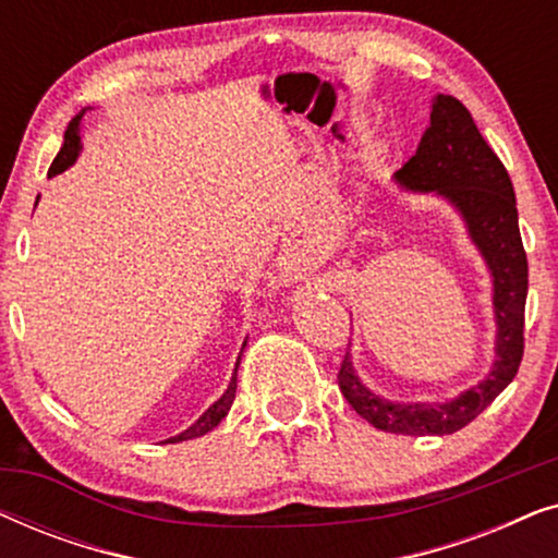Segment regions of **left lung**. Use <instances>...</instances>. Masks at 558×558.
<instances>
[{
  "instance_id": "8db88e82",
  "label": "left lung",
  "mask_w": 558,
  "mask_h": 558,
  "mask_svg": "<svg viewBox=\"0 0 558 558\" xmlns=\"http://www.w3.org/2000/svg\"><path fill=\"white\" fill-rule=\"evenodd\" d=\"M409 193H434L460 213L470 241L483 256L493 281L495 361L477 386L452 401H388L357 378L345 353L338 384L350 407L380 432L407 437H445L460 432L490 407L515 378L523 357V315L529 294V262L518 231L513 182L470 111L454 96H434L429 126L416 155L393 174Z\"/></svg>"
}]
</instances>
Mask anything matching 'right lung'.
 <instances>
[{
    "instance_id": "obj_1",
    "label": "right lung",
    "mask_w": 558,
    "mask_h": 558,
    "mask_svg": "<svg viewBox=\"0 0 558 558\" xmlns=\"http://www.w3.org/2000/svg\"><path fill=\"white\" fill-rule=\"evenodd\" d=\"M83 113H86V109H83L81 113H75L71 124H68L65 129V136H63V147H60L58 157L52 159L50 165V172L48 178H56V174L65 172L68 167H73L75 159H78L83 144H81V119ZM243 348H246V340H243ZM241 348V353H243ZM241 353H239V361H235V368H233V376H231V384H228V388L223 391V396L216 403H210L208 409H205V414L197 418V422L193 426H187L185 432H180L178 437H170L165 439L167 445H178V441H187V439H195V437H203V434H208L210 429H216V426L223 422L228 411H231V403L235 399V376H239V363H241Z\"/></svg>"
}]
</instances>
